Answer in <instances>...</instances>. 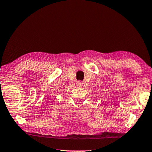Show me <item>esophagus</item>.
Listing matches in <instances>:
<instances>
[{
    "instance_id": "obj_1",
    "label": "esophagus",
    "mask_w": 152,
    "mask_h": 152,
    "mask_svg": "<svg viewBox=\"0 0 152 152\" xmlns=\"http://www.w3.org/2000/svg\"><path fill=\"white\" fill-rule=\"evenodd\" d=\"M77 85H78V86H82V82H80V81H78V82H77Z\"/></svg>"
}]
</instances>
